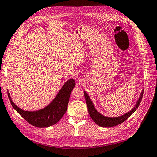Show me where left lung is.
<instances>
[{"label": "left lung", "instance_id": "1", "mask_svg": "<svg viewBox=\"0 0 157 157\" xmlns=\"http://www.w3.org/2000/svg\"><path fill=\"white\" fill-rule=\"evenodd\" d=\"M143 92L144 91L142 90L140 96V98H138L135 106L131 110V111L121 116L117 117H109L104 116L101 114L100 113H98L96 111V109H95L94 105H93L91 99L90 98L87 93H86V91H84V92L86 102L88 106V111L93 121L96 123V124H97L99 126L109 128V127H113L119 124H121L123 122H124L127 119H128L129 117L132 115V113H134L135 112L136 109L138 107V106L140 104L143 95Z\"/></svg>", "mask_w": 157, "mask_h": 157}]
</instances>
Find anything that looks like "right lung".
<instances>
[{
  "label": "right lung",
  "instance_id": "add662e5",
  "mask_svg": "<svg viewBox=\"0 0 157 157\" xmlns=\"http://www.w3.org/2000/svg\"><path fill=\"white\" fill-rule=\"evenodd\" d=\"M75 86L74 79H69L48 106L36 111H23L12 101L9 93L8 96L13 107L29 124L38 128H46L56 124L64 115L67 109L70 94Z\"/></svg>",
  "mask_w": 157,
  "mask_h": 157
}]
</instances>
